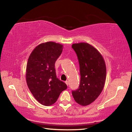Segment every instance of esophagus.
<instances>
[{
    "instance_id": "1",
    "label": "esophagus",
    "mask_w": 132,
    "mask_h": 132,
    "mask_svg": "<svg viewBox=\"0 0 132 132\" xmlns=\"http://www.w3.org/2000/svg\"><path fill=\"white\" fill-rule=\"evenodd\" d=\"M65 83L67 84V86H68V85H69V81H68V80H66V81H65Z\"/></svg>"
}]
</instances>
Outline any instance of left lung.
<instances>
[{"mask_svg":"<svg viewBox=\"0 0 132 132\" xmlns=\"http://www.w3.org/2000/svg\"><path fill=\"white\" fill-rule=\"evenodd\" d=\"M78 58L80 82L77 90L72 91L75 101L82 106L90 104L103 90L106 80V66L103 57L87 43L72 45Z\"/></svg>","mask_w":132,"mask_h":132,"instance_id":"8db88e82","label":"left lung"}]
</instances>
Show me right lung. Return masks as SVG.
Returning <instances> with one entry per match:
<instances>
[{
	"mask_svg": "<svg viewBox=\"0 0 132 132\" xmlns=\"http://www.w3.org/2000/svg\"><path fill=\"white\" fill-rule=\"evenodd\" d=\"M63 50V45L53 42L39 45L29 56L26 81L29 89L39 103L50 106L57 101L59 95L68 88L56 77L55 62Z\"/></svg>",
	"mask_w": 132,
	"mask_h": 132,
	"instance_id": "1",
	"label": "right lung"
}]
</instances>
